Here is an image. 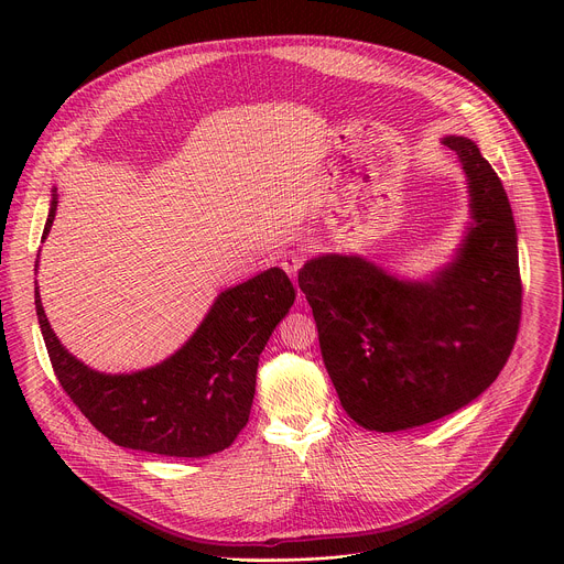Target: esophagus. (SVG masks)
<instances>
[{
	"mask_svg": "<svg viewBox=\"0 0 564 564\" xmlns=\"http://www.w3.org/2000/svg\"><path fill=\"white\" fill-rule=\"evenodd\" d=\"M303 261H305L303 250H288V252H283V254H281V268H283L292 279H294V276H296V272L301 270Z\"/></svg>",
	"mask_w": 564,
	"mask_h": 564,
	"instance_id": "esophagus-1",
	"label": "esophagus"
}]
</instances>
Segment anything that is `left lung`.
Masks as SVG:
<instances>
[{"label": "left lung", "instance_id": "obj_1", "mask_svg": "<svg viewBox=\"0 0 564 564\" xmlns=\"http://www.w3.org/2000/svg\"><path fill=\"white\" fill-rule=\"evenodd\" d=\"M442 142L459 158L470 207L448 265L409 281L361 257L324 254L299 272L341 406L377 433L424 426L470 404L518 337L522 283L507 192L473 140Z\"/></svg>", "mask_w": 564, "mask_h": 564}]
</instances>
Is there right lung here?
<instances>
[{"label":"right lung","instance_id":"right-lung-1","mask_svg":"<svg viewBox=\"0 0 564 564\" xmlns=\"http://www.w3.org/2000/svg\"><path fill=\"white\" fill-rule=\"evenodd\" d=\"M57 209L53 189L44 236ZM37 268V263H35ZM296 299L279 268L220 292L172 357L129 375L75 359L55 337L35 283V310L53 370L83 415L113 444L165 457L225 451L250 420L259 355Z\"/></svg>","mask_w":564,"mask_h":564}]
</instances>
